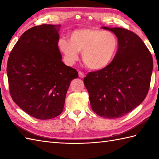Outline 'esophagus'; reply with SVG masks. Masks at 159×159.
I'll use <instances>...</instances> for the list:
<instances>
[{"mask_svg": "<svg viewBox=\"0 0 159 159\" xmlns=\"http://www.w3.org/2000/svg\"><path fill=\"white\" fill-rule=\"evenodd\" d=\"M79 77L80 78V79H83V78L85 76V75H84V74L83 72H81V71H79Z\"/></svg>", "mask_w": 159, "mask_h": 159, "instance_id": "obj_1", "label": "esophagus"}]
</instances>
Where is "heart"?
Segmentation results:
<instances>
[{
  "label": "heart",
  "instance_id": "b5f03b06",
  "mask_svg": "<svg viewBox=\"0 0 159 159\" xmlns=\"http://www.w3.org/2000/svg\"><path fill=\"white\" fill-rule=\"evenodd\" d=\"M70 40L61 37L57 47L65 63L72 65L82 52V59L89 69L100 70L111 64L119 49V40L110 31L94 28H81L71 32Z\"/></svg>",
  "mask_w": 159,
  "mask_h": 159
}]
</instances>
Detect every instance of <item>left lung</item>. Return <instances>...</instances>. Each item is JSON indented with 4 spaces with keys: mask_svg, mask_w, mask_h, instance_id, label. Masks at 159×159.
I'll return each mask as SVG.
<instances>
[{
    "mask_svg": "<svg viewBox=\"0 0 159 159\" xmlns=\"http://www.w3.org/2000/svg\"><path fill=\"white\" fill-rule=\"evenodd\" d=\"M119 40L117 54L104 69L89 72L84 84L92 110L101 117L117 119L145 98L153 70L151 53L140 37L120 27H102Z\"/></svg>",
    "mask_w": 159,
    "mask_h": 159,
    "instance_id": "obj_1",
    "label": "left lung"
}]
</instances>
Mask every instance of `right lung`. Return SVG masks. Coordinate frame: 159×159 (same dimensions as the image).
Returning a JSON list of instances; mask_svg holds the SVG:
<instances>
[{
    "instance_id": "1",
    "label": "right lung",
    "mask_w": 159,
    "mask_h": 159,
    "mask_svg": "<svg viewBox=\"0 0 159 159\" xmlns=\"http://www.w3.org/2000/svg\"><path fill=\"white\" fill-rule=\"evenodd\" d=\"M61 25H42L22 34L12 49L7 74L13 101L36 119L58 116L77 71L65 65L57 47Z\"/></svg>"
}]
</instances>
